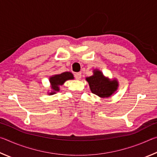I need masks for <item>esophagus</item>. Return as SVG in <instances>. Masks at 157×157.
Here are the masks:
<instances>
[{
  "mask_svg": "<svg viewBox=\"0 0 157 157\" xmlns=\"http://www.w3.org/2000/svg\"><path fill=\"white\" fill-rule=\"evenodd\" d=\"M74 76H75L76 79H78L79 80V79H80L82 78V74H81V73H75Z\"/></svg>",
  "mask_w": 157,
  "mask_h": 157,
  "instance_id": "obj_1",
  "label": "esophagus"
}]
</instances>
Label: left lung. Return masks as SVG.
<instances>
[{
  "instance_id": "left-lung-1",
  "label": "left lung",
  "mask_w": 157,
  "mask_h": 157,
  "mask_svg": "<svg viewBox=\"0 0 157 157\" xmlns=\"http://www.w3.org/2000/svg\"><path fill=\"white\" fill-rule=\"evenodd\" d=\"M86 79L93 94L102 98L110 97L116 91L118 86V82L116 79L110 80L97 69L94 71V75Z\"/></svg>"
}]
</instances>
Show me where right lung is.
I'll list each match as a JSON object with an SVG mask.
<instances>
[{
    "mask_svg": "<svg viewBox=\"0 0 157 157\" xmlns=\"http://www.w3.org/2000/svg\"><path fill=\"white\" fill-rule=\"evenodd\" d=\"M74 79L73 75L71 72H64L59 75H55L50 78V82L51 84L52 91L49 93V95H53L59 91V86L68 79Z\"/></svg>",
    "mask_w": 157,
    "mask_h": 157,
    "instance_id": "right-lung-1",
    "label": "right lung"
}]
</instances>
